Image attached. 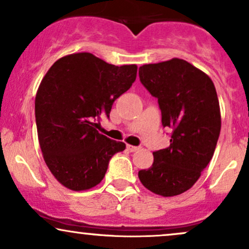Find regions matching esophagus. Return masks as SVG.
<instances>
[{
    "instance_id": "34e87169",
    "label": "esophagus",
    "mask_w": 249,
    "mask_h": 249,
    "mask_svg": "<svg viewBox=\"0 0 249 249\" xmlns=\"http://www.w3.org/2000/svg\"><path fill=\"white\" fill-rule=\"evenodd\" d=\"M126 148L130 151V152H136V151L139 150L138 146H133V145H127Z\"/></svg>"
}]
</instances>
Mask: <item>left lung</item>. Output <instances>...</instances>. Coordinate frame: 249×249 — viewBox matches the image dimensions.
<instances>
[{
    "label": "left lung",
    "instance_id": "obj_1",
    "mask_svg": "<svg viewBox=\"0 0 249 249\" xmlns=\"http://www.w3.org/2000/svg\"><path fill=\"white\" fill-rule=\"evenodd\" d=\"M142 84L158 99L170 146L153 152L152 166L138 172L151 192L173 196L190 190L212 159L221 116L212 79L184 59L139 68Z\"/></svg>",
    "mask_w": 249,
    "mask_h": 249
}]
</instances>
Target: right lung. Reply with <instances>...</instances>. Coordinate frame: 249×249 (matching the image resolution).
Returning a JSON list of instances; mask_svg holds the SVG:
<instances>
[{"instance_id":"obj_1","label":"right lung","mask_w":249,"mask_h":249,"mask_svg":"<svg viewBox=\"0 0 249 249\" xmlns=\"http://www.w3.org/2000/svg\"><path fill=\"white\" fill-rule=\"evenodd\" d=\"M136 77V64L116 67L89 53L62 57L45 73L35 99L37 133L45 164L63 186H96L113 154L125 150L99 133L96 122L110 117Z\"/></svg>"}]
</instances>
